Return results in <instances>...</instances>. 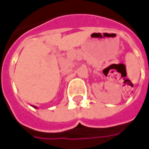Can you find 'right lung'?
<instances>
[{
    "mask_svg": "<svg viewBox=\"0 0 149 149\" xmlns=\"http://www.w3.org/2000/svg\"><path fill=\"white\" fill-rule=\"evenodd\" d=\"M32 107H34V108H37V107H35V106H32Z\"/></svg>",
    "mask_w": 149,
    "mask_h": 149,
    "instance_id": "obj_1",
    "label": "right lung"
}]
</instances>
